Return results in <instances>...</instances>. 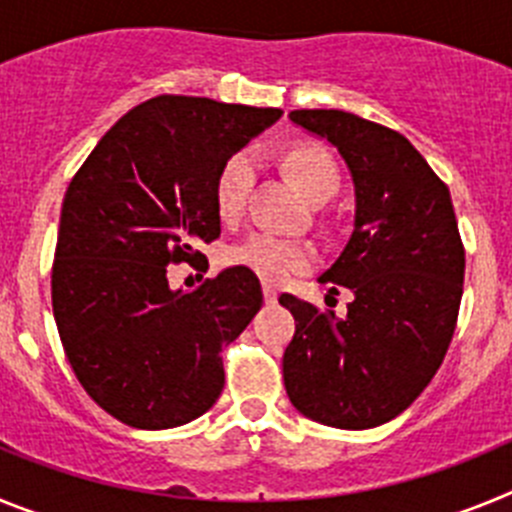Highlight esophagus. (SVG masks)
<instances>
[{
    "label": "esophagus",
    "mask_w": 512,
    "mask_h": 512,
    "mask_svg": "<svg viewBox=\"0 0 512 512\" xmlns=\"http://www.w3.org/2000/svg\"><path fill=\"white\" fill-rule=\"evenodd\" d=\"M277 297H279L277 289L271 287V284H264V300L271 305V302H277Z\"/></svg>",
    "instance_id": "1"
}]
</instances>
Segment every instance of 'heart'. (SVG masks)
<instances>
[{
  "label": "heart",
  "mask_w": 512,
  "mask_h": 512,
  "mask_svg": "<svg viewBox=\"0 0 512 512\" xmlns=\"http://www.w3.org/2000/svg\"><path fill=\"white\" fill-rule=\"evenodd\" d=\"M284 166H287L292 182L300 187L307 200L325 202L330 194L338 189V169L333 158L318 146H295L284 153ZM253 171H256V153L251 148L230 153L223 161L215 176V197L217 217L225 225L238 223L246 212L248 192L253 184ZM223 261L228 266L248 269L259 279L269 284H284L295 274L312 269L318 264V251L315 246L300 238H284L274 233H253L246 241L233 243L225 248Z\"/></svg>",
  "instance_id": "b5f03b06"
}]
</instances>
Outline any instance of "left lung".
Instances as JSON below:
<instances>
[{"label":"left lung","instance_id":"1","mask_svg":"<svg viewBox=\"0 0 512 512\" xmlns=\"http://www.w3.org/2000/svg\"><path fill=\"white\" fill-rule=\"evenodd\" d=\"M328 138L356 189L354 233L320 274L354 292L346 318L282 295L295 318L284 387L297 410L333 428H374L425 390L441 366L464 289V243L449 187L405 135L343 110H295Z\"/></svg>","mask_w":512,"mask_h":512}]
</instances>
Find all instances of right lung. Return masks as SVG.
<instances>
[{
    "instance_id": "obj_1",
    "label": "right lung",
    "mask_w": 512,
    "mask_h": 512,
    "mask_svg": "<svg viewBox=\"0 0 512 512\" xmlns=\"http://www.w3.org/2000/svg\"><path fill=\"white\" fill-rule=\"evenodd\" d=\"M282 110L158 94L102 135L71 179L51 271L53 318L87 395L120 423L161 431L200 418L223 392V346L264 295L225 269L194 292L171 264L200 269L220 235L215 176Z\"/></svg>"
}]
</instances>
